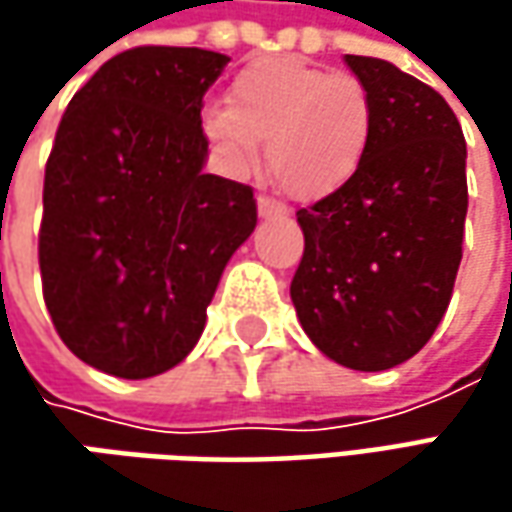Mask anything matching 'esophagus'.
I'll return each mask as SVG.
<instances>
[{"mask_svg": "<svg viewBox=\"0 0 512 512\" xmlns=\"http://www.w3.org/2000/svg\"><path fill=\"white\" fill-rule=\"evenodd\" d=\"M256 207H259V216H262V219H273V216H285L287 213L285 207L279 205V202H273L270 196H259V199H256Z\"/></svg>", "mask_w": 512, "mask_h": 512, "instance_id": "obj_1", "label": "esophagus"}]
</instances>
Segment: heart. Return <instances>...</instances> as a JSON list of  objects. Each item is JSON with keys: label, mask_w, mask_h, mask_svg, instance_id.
I'll return each instance as SVG.
<instances>
[{"label": "heart", "mask_w": 512, "mask_h": 512, "mask_svg": "<svg viewBox=\"0 0 512 512\" xmlns=\"http://www.w3.org/2000/svg\"><path fill=\"white\" fill-rule=\"evenodd\" d=\"M202 133L233 176L259 165L265 139L276 179L296 199L316 202L356 179L373 139V102L350 73L273 56L233 76L227 105L202 110Z\"/></svg>", "instance_id": "1"}]
</instances>
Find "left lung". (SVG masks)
<instances>
[{
	"mask_svg": "<svg viewBox=\"0 0 512 512\" xmlns=\"http://www.w3.org/2000/svg\"><path fill=\"white\" fill-rule=\"evenodd\" d=\"M373 102L356 179L296 213L305 253L290 282L296 316L327 359L390 370L442 322L462 262L467 145L430 85L373 56H344Z\"/></svg>",
	"mask_w": 512,
	"mask_h": 512,
	"instance_id": "1",
	"label": "left lung"
}]
</instances>
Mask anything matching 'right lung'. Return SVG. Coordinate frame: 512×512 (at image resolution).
Segmentation results:
<instances>
[{"instance_id":"right-lung-1","label":"right lung","mask_w":512,"mask_h":512,"mask_svg":"<svg viewBox=\"0 0 512 512\" xmlns=\"http://www.w3.org/2000/svg\"><path fill=\"white\" fill-rule=\"evenodd\" d=\"M230 62L133 48L90 76L45 168L39 270L70 353L150 379L185 359L230 256L256 227L253 190L205 173L202 108Z\"/></svg>"}]
</instances>
